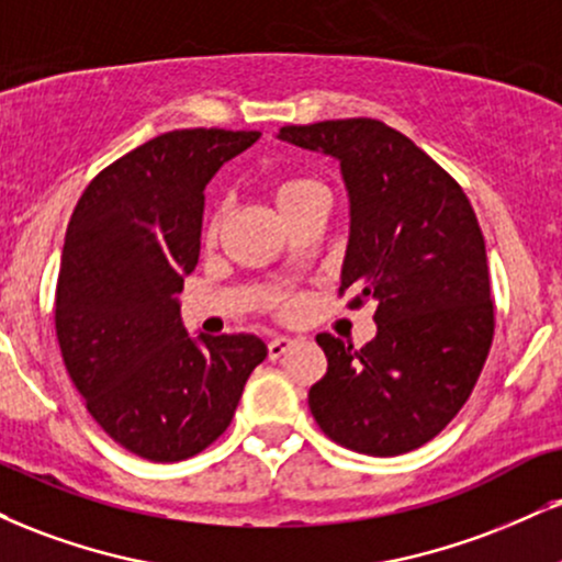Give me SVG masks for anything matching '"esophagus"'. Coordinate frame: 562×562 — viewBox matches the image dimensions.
<instances>
[{
	"instance_id": "34e87169",
	"label": "esophagus",
	"mask_w": 562,
	"mask_h": 562,
	"mask_svg": "<svg viewBox=\"0 0 562 562\" xmlns=\"http://www.w3.org/2000/svg\"><path fill=\"white\" fill-rule=\"evenodd\" d=\"M267 348H269V358L277 361V358H282L290 348H293V340H290V337H285V335H277V337H272V340H269Z\"/></svg>"
}]
</instances>
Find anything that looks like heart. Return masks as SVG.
<instances>
[{
	"label": "heart",
	"instance_id": "heart-1",
	"mask_svg": "<svg viewBox=\"0 0 562 562\" xmlns=\"http://www.w3.org/2000/svg\"><path fill=\"white\" fill-rule=\"evenodd\" d=\"M324 188L319 186L316 180L311 178H301V175H288V178L277 180L274 186V201H277V209H280L282 216L293 212L295 206H301L303 201L308 199V195L314 193H322ZM220 222H222V214H214L212 220H209V227H206V235H214L216 229H220Z\"/></svg>",
	"mask_w": 562,
	"mask_h": 562
}]
</instances>
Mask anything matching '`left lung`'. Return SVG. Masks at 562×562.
<instances>
[{
	"mask_svg": "<svg viewBox=\"0 0 562 562\" xmlns=\"http://www.w3.org/2000/svg\"><path fill=\"white\" fill-rule=\"evenodd\" d=\"M277 138L340 161L350 235L340 293L374 301L361 350L316 335L327 374L308 390L324 435L363 456H403L456 418L495 335L484 235L463 188L380 120L280 127Z\"/></svg>",
	"mask_w": 562,
	"mask_h": 562,
	"instance_id": "obj_1",
	"label": "left lung"
}]
</instances>
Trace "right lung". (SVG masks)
Segmentation results:
<instances>
[{
    "label": "right lung",
    "mask_w": 562,
    "mask_h": 562,
    "mask_svg": "<svg viewBox=\"0 0 562 562\" xmlns=\"http://www.w3.org/2000/svg\"><path fill=\"white\" fill-rule=\"evenodd\" d=\"M259 135H157L88 182L67 225L54 301L67 374L99 427L146 461L206 450L267 358L256 335L191 337L178 301L199 263L209 180Z\"/></svg>",
    "instance_id": "add662e5"
}]
</instances>
